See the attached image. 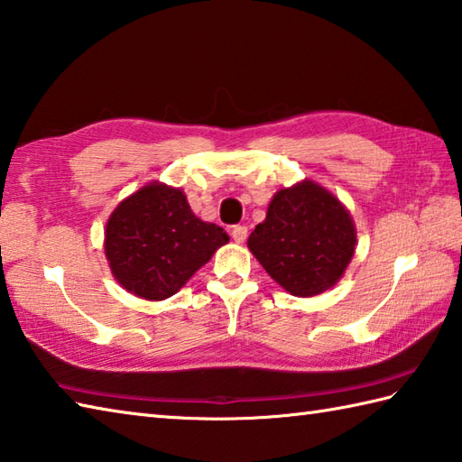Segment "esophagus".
Returning <instances> with one entry per match:
<instances>
[{
  "mask_svg": "<svg viewBox=\"0 0 462 462\" xmlns=\"http://www.w3.org/2000/svg\"><path fill=\"white\" fill-rule=\"evenodd\" d=\"M246 236H248V228H246V226H234V228H232V238H234V242L242 244L244 240H246Z\"/></svg>",
  "mask_w": 462,
  "mask_h": 462,
  "instance_id": "34e87169",
  "label": "esophagus"
}]
</instances>
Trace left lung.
<instances>
[{"mask_svg": "<svg viewBox=\"0 0 462 462\" xmlns=\"http://www.w3.org/2000/svg\"><path fill=\"white\" fill-rule=\"evenodd\" d=\"M248 248L286 292L309 298L345 274L356 250V228L337 196L302 180L274 194Z\"/></svg>", "mask_w": 462, "mask_h": 462, "instance_id": "8db88e82", "label": "left lung"}]
</instances>
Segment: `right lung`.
<instances>
[{
  "label": "right lung",
  "instance_id": "add662e5",
  "mask_svg": "<svg viewBox=\"0 0 462 462\" xmlns=\"http://www.w3.org/2000/svg\"><path fill=\"white\" fill-rule=\"evenodd\" d=\"M228 240L220 226L198 218L182 189L150 182L116 206L104 250L122 288L146 300H164Z\"/></svg>",
  "mask_w": 462,
  "mask_h": 462
}]
</instances>
